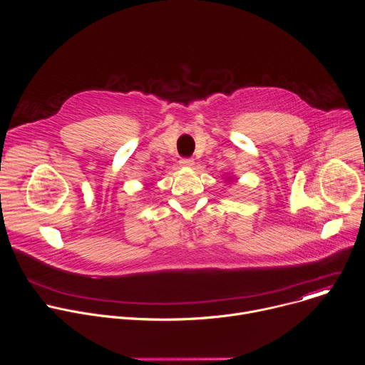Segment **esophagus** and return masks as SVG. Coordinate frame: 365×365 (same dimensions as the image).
Wrapping results in <instances>:
<instances>
[{"mask_svg": "<svg viewBox=\"0 0 365 365\" xmlns=\"http://www.w3.org/2000/svg\"><path fill=\"white\" fill-rule=\"evenodd\" d=\"M180 166H183V168H193L195 162L192 159H182L180 160Z\"/></svg>", "mask_w": 365, "mask_h": 365, "instance_id": "34e87169", "label": "esophagus"}]
</instances>
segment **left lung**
<instances>
[{
	"mask_svg": "<svg viewBox=\"0 0 365 365\" xmlns=\"http://www.w3.org/2000/svg\"><path fill=\"white\" fill-rule=\"evenodd\" d=\"M225 180H227L228 183H234L237 179H235V176H232V175H227V176H225Z\"/></svg>",
	"mask_w": 365,
	"mask_h": 365,
	"instance_id": "1",
	"label": "left lung"
}]
</instances>
